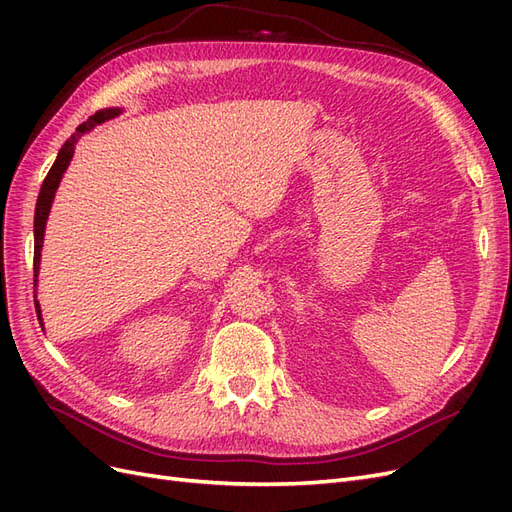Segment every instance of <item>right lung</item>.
Instances as JSON below:
<instances>
[{
  "label": "right lung",
  "mask_w": 512,
  "mask_h": 512,
  "mask_svg": "<svg viewBox=\"0 0 512 512\" xmlns=\"http://www.w3.org/2000/svg\"><path fill=\"white\" fill-rule=\"evenodd\" d=\"M121 111L119 108H104V111H98L96 115H91L87 121H83L79 128H76V132L68 138V141L64 143V147L59 149L57 153V160L53 162L49 175L44 177L42 181V188H40V194H38V203H36V215H34V288L38 286V271H40V252H42V241H44V228H46V220H49V211H51V205H53V198H55V192L59 188V181L61 177H64L66 168L74 156V147L76 143H79V138L83 134H87L89 130H94L96 126H100V123L108 121L117 117ZM36 299V294H34ZM36 303V314H38V320H42V314H40V305L38 301Z\"/></svg>",
  "instance_id": "1"
}]
</instances>
